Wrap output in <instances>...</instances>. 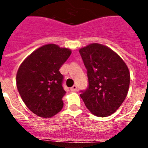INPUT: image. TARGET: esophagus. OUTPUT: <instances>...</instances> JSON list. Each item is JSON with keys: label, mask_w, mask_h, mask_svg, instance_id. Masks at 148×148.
Here are the masks:
<instances>
[{"label": "esophagus", "mask_w": 148, "mask_h": 148, "mask_svg": "<svg viewBox=\"0 0 148 148\" xmlns=\"http://www.w3.org/2000/svg\"><path fill=\"white\" fill-rule=\"evenodd\" d=\"M77 90V85H73V87H71V88H70V90H71V91H75V90Z\"/></svg>", "instance_id": "34e87169"}]
</instances>
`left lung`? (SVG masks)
I'll return each mask as SVG.
<instances>
[{"instance_id":"obj_1","label":"left lung","mask_w":148,"mask_h":148,"mask_svg":"<svg viewBox=\"0 0 148 148\" xmlns=\"http://www.w3.org/2000/svg\"><path fill=\"white\" fill-rule=\"evenodd\" d=\"M87 69L88 87L80 96L95 116L113 114L125 101L130 72L119 55L106 46L91 44L79 50Z\"/></svg>"}]
</instances>
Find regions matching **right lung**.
Returning <instances> with one entry per match:
<instances>
[{
  "mask_svg": "<svg viewBox=\"0 0 148 148\" xmlns=\"http://www.w3.org/2000/svg\"><path fill=\"white\" fill-rule=\"evenodd\" d=\"M71 50L56 44L38 48L23 61L16 75L17 88L23 102L32 113L50 118L64 106V76L59 70Z\"/></svg>",
  "mask_w": 148,
  "mask_h": 148,
  "instance_id": "add662e5",
  "label": "right lung"
}]
</instances>
